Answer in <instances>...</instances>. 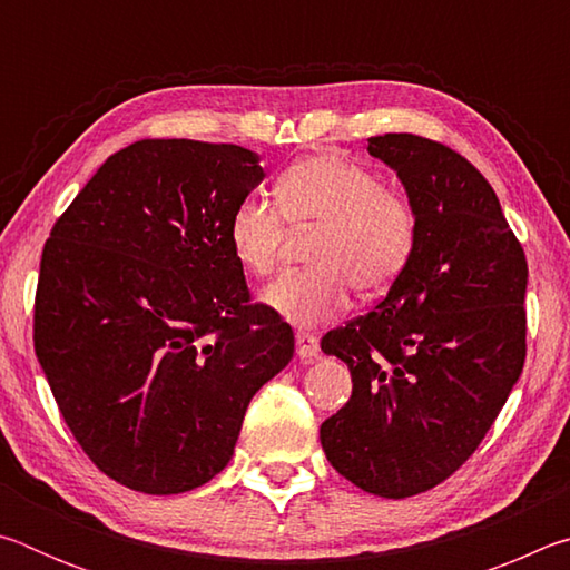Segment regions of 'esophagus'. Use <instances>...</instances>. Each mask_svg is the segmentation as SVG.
Listing matches in <instances>:
<instances>
[{
  "mask_svg": "<svg viewBox=\"0 0 570 570\" xmlns=\"http://www.w3.org/2000/svg\"><path fill=\"white\" fill-rule=\"evenodd\" d=\"M296 354L302 356L304 362H312L320 356V340L312 332H296Z\"/></svg>",
  "mask_w": 570,
  "mask_h": 570,
  "instance_id": "obj_1",
  "label": "esophagus"
}]
</instances>
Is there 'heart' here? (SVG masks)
<instances>
[{
	"mask_svg": "<svg viewBox=\"0 0 570 570\" xmlns=\"http://www.w3.org/2000/svg\"><path fill=\"white\" fill-rule=\"evenodd\" d=\"M288 228H316L306 254L314 266L278 276L264 302L286 322L312 326L340 314L352 286L362 296H380L407 272L420 214L374 170L320 153L276 178V204L240 198L228 220V244L246 272L266 276L282 258Z\"/></svg>",
	"mask_w": 570,
	"mask_h": 570,
	"instance_id": "heart-1",
	"label": "heart"
}]
</instances>
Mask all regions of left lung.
I'll use <instances>...</instances> for the list:
<instances>
[{
  "label": "left lung",
  "mask_w": 570,
  "mask_h": 570,
  "mask_svg": "<svg viewBox=\"0 0 570 570\" xmlns=\"http://www.w3.org/2000/svg\"><path fill=\"white\" fill-rule=\"evenodd\" d=\"M420 214L412 262L370 312L324 334L352 397L322 424L332 468L410 498L465 465L525 364L528 262L498 196L458 150L410 132L370 138Z\"/></svg>",
  "instance_id": "obj_1"
}]
</instances>
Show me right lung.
<instances>
[{"label":"right lung","instance_id":"1","mask_svg":"<svg viewBox=\"0 0 570 570\" xmlns=\"http://www.w3.org/2000/svg\"><path fill=\"white\" fill-rule=\"evenodd\" d=\"M264 178L254 153L146 138L102 163L47 238L35 352L92 465L148 495L216 478L294 332L250 304L228 220Z\"/></svg>","mask_w":570,"mask_h":570}]
</instances>
